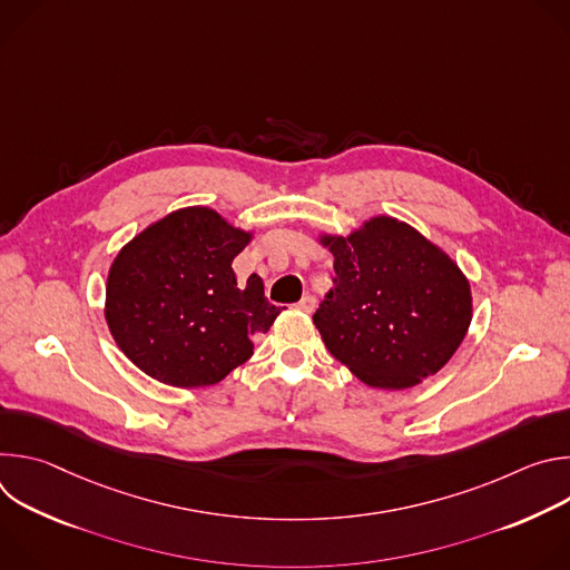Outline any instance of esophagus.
Wrapping results in <instances>:
<instances>
[{"label": "esophagus", "instance_id": "1", "mask_svg": "<svg viewBox=\"0 0 570 570\" xmlns=\"http://www.w3.org/2000/svg\"><path fill=\"white\" fill-rule=\"evenodd\" d=\"M295 308L302 311V313H313V308H315V297L306 293V295L295 304Z\"/></svg>", "mask_w": 570, "mask_h": 570}]
</instances>
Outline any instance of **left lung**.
Instances as JSON below:
<instances>
[{"label":"left lung","mask_w":570,"mask_h":570,"mask_svg":"<svg viewBox=\"0 0 570 570\" xmlns=\"http://www.w3.org/2000/svg\"><path fill=\"white\" fill-rule=\"evenodd\" d=\"M336 279L313 324L365 385L403 390L438 374L464 341L473 304L460 266L422 232L372 216L347 236L322 232Z\"/></svg>","instance_id":"8db88e82"}]
</instances>
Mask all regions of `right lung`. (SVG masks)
<instances>
[{
  "label": "right lung",
  "instance_id": "add662e5",
  "mask_svg": "<svg viewBox=\"0 0 570 570\" xmlns=\"http://www.w3.org/2000/svg\"><path fill=\"white\" fill-rule=\"evenodd\" d=\"M253 236L255 229L194 205L150 223L119 250L104 313L115 343L144 374L205 387L253 356V338L282 313L259 275L238 286L232 271Z\"/></svg>",
  "mask_w": 570,
  "mask_h": 570
}]
</instances>
